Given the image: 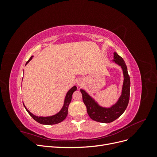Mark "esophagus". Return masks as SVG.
Returning a JSON list of instances; mask_svg holds the SVG:
<instances>
[{
	"label": "esophagus",
	"instance_id": "1",
	"mask_svg": "<svg viewBox=\"0 0 157 157\" xmlns=\"http://www.w3.org/2000/svg\"><path fill=\"white\" fill-rule=\"evenodd\" d=\"M82 84H83V82H82V81L81 80H78V81H77V85L78 86H82Z\"/></svg>",
	"mask_w": 157,
	"mask_h": 157
}]
</instances>
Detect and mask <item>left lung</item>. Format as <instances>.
Instances as JSON below:
<instances>
[{
	"instance_id": "obj_1",
	"label": "left lung",
	"mask_w": 157,
	"mask_h": 157,
	"mask_svg": "<svg viewBox=\"0 0 157 157\" xmlns=\"http://www.w3.org/2000/svg\"><path fill=\"white\" fill-rule=\"evenodd\" d=\"M113 63L119 65L122 70L123 80L121 94L117 102L109 107L101 106L84 90L80 89L82 100L86 107L87 113L92 120L99 122H111L121 116L128 106L130 99V79L128 75L126 65L121 57L116 52H114Z\"/></svg>"
}]
</instances>
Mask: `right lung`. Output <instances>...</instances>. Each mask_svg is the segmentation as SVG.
Wrapping results in <instances>:
<instances>
[{"label":"right lung","instance_id":"1","mask_svg":"<svg viewBox=\"0 0 157 157\" xmlns=\"http://www.w3.org/2000/svg\"><path fill=\"white\" fill-rule=\"evenodd\" d=\"M33 56H32L30 59L27 61V62L26 64H27L29 61L32 59ZM77 90V86H74L72 88H71L69 91L67 92V94H66L65 99H64V103H63V105L61 108V110L58 113L55 114V115H52V116H49V117H38L35 115H33V113H31L28 109L26 108L25 105L23 103V105H24L26 111L27 113L29 114L30 116L38 122L40 124H45V125H52V124H58V123L62 122L65 118L67 117V115L68 114V107L69 103L71 101V99H72V96L73 94L75 91Z\"/></svg>","mask_w":157,"mask_h":157}]
</instances>
